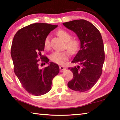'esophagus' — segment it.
I'll list each match as a JSON object with an SVG mask.
<instances>
[{"label": "esophagus", "instance_id": "34e87169", "mask_svg": "<svg viewBox=\"0 0 120 120\" xmlns=\"http://www.w3.org/2000/svg\"><path fill=\"white\" fill-rule=\"evenodd\" d=\"M59 68H60V72H64L66 70V68L64 67H63V66H61L59 67Z\"/></svg>", "mask_w": 120, "mask_h": 120}]
</instances>
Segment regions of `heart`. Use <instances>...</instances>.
I'll list each match as a JSON object with an SVG mask.
<instances>
[{"instance_id":"obj_1","label":"heart","mask_w":120,"mask_h":120,"mask_svg":"<svg viewBox=\"0 0 120 120\" xmlns=\"http://www.w3.org/2000/svg\"><path fill=\"white\" fill-rule=\"evenodd\" d=\"M58 35L66 41V48L70 52L74 53L79 49V42L76 39H71V34L66 30L60 29L56 32ZM44 47L45 49H49L50 48V36L48 35L44 40ZM50 59L52 61L58 64H62L65 61L69 58V52L67 51H55L52 53L49 56Z\"/></svg>"}]
</instances>
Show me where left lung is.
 Listing matches in <instances>:
<instances>
[{
    "instance_id": "left-lung-1",
    "label": "left lung",
    "mask_w": 120,
    "mask_h": 120,
    "mask_svg": "<svg viewBox=\"0 0 120 120\" xmlns=\"http://www.w3.org/2000/svg\"><path fill=\"white\" fill-rule=\"evenodd\" d=\"M63 25L77 34L80 43V50L72 61L80 66L69 68L74 77L68 86L73 90L85 92L94 86L102 72L105 55L101 34L92 23L83 19Z\"/></svg>"
}]
</instances>
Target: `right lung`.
<instances>
[{"label": "right lung", "mask_w": 120, "mask_h": 120, "mask_svg": "<svg viewBox=\"0 0 120 120\" xmlns=\"http://www.w3.org/2000/svg\"><path fill=\"white\" fill-rule=\"evenodd\" d=\"M57 27L48 23H33L19 30L13 39L11 56L15 73L30 94L38 96L48 92L53 78L59 72L58 65L49 62L48 59L42 55L45 38ZM39 58L49 66L39 69Z\"/></svg>", "instance_id": "1"}]
</instances>
